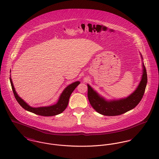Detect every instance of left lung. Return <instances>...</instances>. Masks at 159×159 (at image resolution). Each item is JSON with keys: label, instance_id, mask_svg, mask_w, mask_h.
Returning a JSON list of instances; mask_svg holds the SVG:
<instances>
[{"label": "left lung", "instance_id": "8db88e82", "mask_svg": "<svg viewBox=\"0 0 159 159\" xmlns=\"http://www.w3.org/2000/svg\"><path fill=\"white\" fill-rule=\"evenodd\" d=\"M140 55L143 61V58L141 53ZM142 64L143 75L141 80L135 91L125 98L118 100H106L94 91L90 85L88 84V97L92 108L98 113L110 116L120 115L134 109L143 98L148 83L147 72L143 62Z\"/></svg>", "mask_w": 159, "mask_h": 159}]
</instances>
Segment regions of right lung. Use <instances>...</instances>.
<instances>
[{"label": "right lung", "instance_id": "add662e5", "mask_svg": "<svg viewBox=\"0 0 159 159\" xmlns=\"http://www.w3.org/2000/svg\"><path fill=\"white\" fill-rule=\"evenodd\" d=\"M10 81L11 86L12 88L14 95L15 97V98L16 99L18 103L23 107V108L29 112L33 113L35 114H38L40 116H56V115L62 113L66 109L68 105L69 98L71 93L80 84V81H76L70 84V85H68V86H67L61 94L59 98V100L56 104L51 106L40 107L36 108V107H32L30 105H29L18 95L13 86L12 80L11 78V75L10 77Z\"/></svg>", "mask_w": 159, "mask_h": 159}]
</instances>
